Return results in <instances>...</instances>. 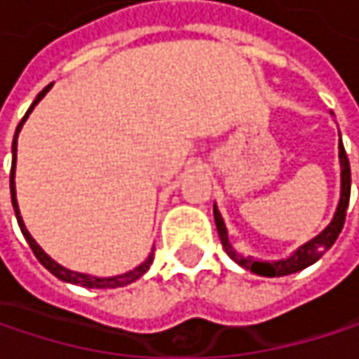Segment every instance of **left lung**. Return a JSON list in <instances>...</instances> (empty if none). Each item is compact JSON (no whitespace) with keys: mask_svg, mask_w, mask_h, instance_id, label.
Returning a JSON list of instances; mask_svg holds the SVG:
<instances>
[{"mask_svg":"<svg viewBox=\"0 0 359 359\" xmlns=\"http://www.w3.org/2000/svg\"><path fill=\"white\" fill-rule=\"evenodd\" d=\"M339 160H341V201H339V208L334 212V218L332 222L324 229L318 237H314L312 241H308L306 245H302L299 250L295 251L291 257L287 259H278V262H257V259H251L245 255H239L237 251L231 248L229 243V237H226V226L222 222V216L220 212L216 210L214 205V222H216V229H218V237H220V243L224 251L229 253L231 259H235L239 266L248 268L251 272L259 274V276H285V274H293L297 270H304L308 268L310 264H314L316 259H320L324 255V251L330 250L332 243L337 241L343 224H345V216H347V205H349V191H351V170H349V158L345 154V147L343 143H339Z\"/></svg>","mask_w":359,"mask_h":359,"instance_id":"1","label":"left lung"}]
</instances>
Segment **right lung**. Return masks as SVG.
<instances>
[{
  "mask_svg": "<svg viewBox=\"0 0 359 359\" xmlns=\"http://www.w3.org/2000/svg\"><path fill=\"white\" fill-rule=\"evenodd\" d=\"M51 89V85H47L39 95H36V100L33 102V106L29 108V111L25 114V118L20 120V124L16 126V135H14V143H12V172H10V193H12V205H14V212H16V220H18V226H20V231H22V235H25V239H27V243L31 245V250L36 255V259L53 274V276H57L60 280H66V283H72V285H81V287H89V289H116V287H124V285H130L133 280H137L139 276H143L147 270H149V266H151V262H154V255H149L139 268H135V270H130V272H126V274H120V276H111V278H97V276H89V274H81V272H72V270H66L64 266H60L57 262H53L45 251L41 250L39 245H36V241L31 237V233L27 231V226H25V222H22V216H20V210H18V203H16V187H14V166H16V141H18V133H20V128H22V124H25V120L29 118V114L33 111L36 104L45 97V93Z\"/></svg>",
  "mask_w": 359,
  "mask_h": 359,
  "instance_id": "right-lung-1",
  "label": "right lung"
}]
</instances>
